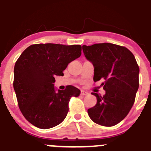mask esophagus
Listing matches in <instances>:
<instances>
[{"mask_svg": "<svg viewBox=\"0 0 151 151\" xmlns=\"http://www.w3.org/2000/svg\"><path fill=\"white\" fill-rule=\"evenodd\" d=\"M80 94H81V95H88V92L86 91H85V90H81Z\"/></svg>", "mask_w": 151, "mask_h": 151, "instance_id": "obj_1", "label": "esophagus"}]
</instances>
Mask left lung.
<instances>
[{"label": "left lung", "mask_w": 151, "mask_h": 151, "mask_svg": "<svg viewBox=\"0 0 151 151\" xmlns=\"http://www.w3.org/2000/svg\"><path fill=\"white\" fill-rule=\"evenodd\" d=\"M86 59L94 67L93 81L102 83L105 94L92 93L97 99L88 109L89 117L95 123L111 127L120 122L132 108L139 88V68L131 51L113 43L83 46Z\"/></svg>", "instance_id": "8db88e82"}]
</instances>
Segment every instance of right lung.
Listing matches in <instances>:
<instances>
[{"label":"right lung","instance_id":"right-lung-1","mask_svg":"<svg viewBox=\"0 0 151 151\" xmlns=\"http://www.w3.org/2000/svg\"><path fill=\"white\" fill-rule=\"evenodd\" d=\"M80 45L34 44L25 49L14 68V86L19 108L26 120L35 127L49 129L60 124L68 111L71 96L80 91L72 86L56 90L55 76L71 61L80 58Z\"/></svg>","mask_w":151,"mask_h":151}]
</instances>
